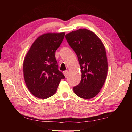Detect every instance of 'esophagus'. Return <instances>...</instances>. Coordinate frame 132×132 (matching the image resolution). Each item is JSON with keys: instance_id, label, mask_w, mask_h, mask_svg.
I'll return each mask as SVG.
<instances>
[{"instance_id": "obj_1", "label": "esophagus", "mask_w": 132, "mask_h": 132, "mask_svg": "<svg viewBox=\"0 0 132 132\" xmlns=\"http://www.w3.org/2000/svg\"><path fill=\"white\" fill-rule=\"evenodd\" d=\"M63 74L64 75V76H65L66 78L68 77V70H66L63 71Z\"/></svg>"}]
</instances>
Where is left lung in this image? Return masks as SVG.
I'll return each mask as SVG.
<instances>
[{
	"label": "left lung",
	"instance_id": "left-lung-1",
	"mask_svg": "<svg viewBox=\"0 0 132 132\" xmlns=\"http://www.w3.org/2000/svg\"><path fill=\"white\" fill-rule=\"evenodd\" d=\"M80 64L82 79L74 92L82 99H89L99 94L104 84L108 71L105 49L102 40L92 31L79 29L66 35Z\"/></svg>",
	"mask_w": 132,
	"mask_h": 132
}]
</instances>
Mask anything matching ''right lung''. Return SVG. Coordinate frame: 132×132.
Wrapping results in <instances>:
<instances>
[{"label": "right lung", "mask_w": 132, "mask_h": 132, "mask_svg": "<svg viewBox=\"0 0 132 132\" xmlns=\"http://www.w3.org/2000/svg\"><path fill=\"white\" fill-rule=\"evenodd\" d=\"M65 32L41 35L30 46L23 62L24 80L33 96L45 99L57 90L64 75L58 70L55 53L62 42Z\"/></svg>", "instance_id": "obj_1"}]
</instances>
